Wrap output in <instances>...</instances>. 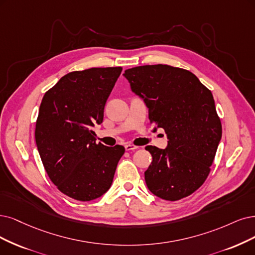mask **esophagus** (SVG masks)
Returning <instances> with one entry per match:
<instances>
[{
    "label": "esophagus",
    "instance_id": "esophagus-1",
    "mask_svg": "<svg viewBox=\"0 0 255 255\" xmlns=\"http://www.w3.org/2000/svg\"><path fill=\"white\" fill-rule=\"evenodd\" d=\"M137 148H138L137 146L132 145V144H130V143L125 144V149L127 150V151H131V150H135V149H137Z\"/></svg>",
    "mask_w": 255,
    "mask_h": 255
}]
</instances>
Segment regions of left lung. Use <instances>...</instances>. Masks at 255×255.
I'll list each match as a JSON object with an SVG mask.
<instances>
[{
    "label": "left lung",
    "instance_id": "left-lung-1",
    "mask_svg": "<svg viewBox=\"0 0 255 255\" xmlns=\"http://www.w3.org/2000/svg\"><path fill=\"white\" fill-rule=\"evenodd\" d=\"M124 77L148 107L150 123L163 128L165 149L146 146L152 162L145 171L148 189L178 201L204 184L222 138V124L211 91L195 75L169 65H145Z\"/></svg>",
    "mask_w": 255,
    "mask_h": 255
}]
</instances>
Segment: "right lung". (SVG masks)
<instances>
[{"label":"right lung","instance_id":"right-lung-1","mask_svg":"<svg viewBox=\"0 0 255 255\" xmlns=\"http://www.w3.org/2000/svg\"><path fill=\"white\" fill-rule=\"evenodd\" d=\"M122 67L90 68L64 75L42 100L35 143L45 170L58 189L89 202L107 192L125 148L96 143L92 127L101 124L104 107Z\"/></svg>","mask_w":255,"mask_h":255}]
</instances>
